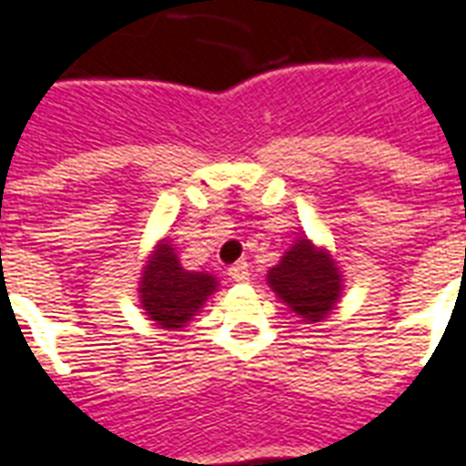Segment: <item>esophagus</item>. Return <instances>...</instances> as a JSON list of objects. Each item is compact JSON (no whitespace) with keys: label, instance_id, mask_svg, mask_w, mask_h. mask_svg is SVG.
<instances>
[{"label":"esophagus","instance_id":"1","mask_svg":"<svg viewBox=\"0 0 466 466\" xmlns=\"http://www.w3.org/2000/svg\"><path fill=\"white\" fill-rule=\"evenodd\" d=\"M228 276L233 280H238V283H246L248 280V263L246 260H238V263H233L230 268H228Z\"/></svg>","mask_w":466,"mask_h":466}]
</instances>
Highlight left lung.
I'll use <instances>...</instances> for the list:
<instances>
[{
  "label": "left lung",
  "mask_w": 466,
  "mask_h": 466,
  "mask_svg": "<svg viewBox=\"0 0 466 466\" xmlns=\"http://www.w3.org/2000/svg\"><path fill=\"white\" fill-rule=\"evenodd\" d=\"M341 270L331 253L299 238L268 270V286L306 323L323 321L341 299Z\"/></svg>",
  "instance_id": "obj_1"
}]
</instances>
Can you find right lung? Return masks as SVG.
<instances>
[{
  "label": "right lung",
  "instance_id": "1",
  "mask_svg": "<svg viewBox=\"0 0 466 466\" xmlns=\"http://www.w3.org/2000/svg\"><path fill=\"white\" fill-rule=\"evenodd\" d=\"M218 291L216 276L203 270H186L167 240L155 246L140 279V303L160 329H183Z\"/></svg>",
  "mask_w": 466,
  "mask_h": 466
}]
</instances>
